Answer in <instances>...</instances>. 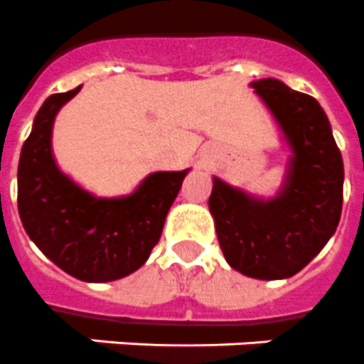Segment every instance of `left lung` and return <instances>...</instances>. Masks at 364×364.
I'll list each match as a JSON object with an SVG mask.
<instances>
[{
	"mask_svg": "<svg viewBox=\"0 0 364 364\" xmlns=\"http://www.w3.org/2000/svg\"><path fill=\"white\" fill-rule=\"evenodd\" d=\"M291 149L276 196L259 198L213 177L209 210L229 267L255 279H287L328 244L343 210L344 164L314 97L279 79L250 83Z\"/></svg>",
	"mask_w": 364,
	"mask_h": 364,
	"instance_id": "obj_1",
	"label": "left lung"
}]
</instances>
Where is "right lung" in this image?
<instances>
[{
  "label": "right lung",
  "instance_id": "add662e5",
  "mask_svg": "<svg viewBox=\"0 0 364 364\" xmlns=\"http://www.w3.org/2000/svg\"><path fill=\"white\" fill-rule=\"evenodd\" d=\"M81 87L42 103L18 164V213L29 239L60 270L107 283L139 270L161 239L164 220L191 168L154 172L127 196L85 191L57 166L55 116Z\"/></svg>",
  "mask_w": 364,
  "mask_h": 364
}]
</instances>
